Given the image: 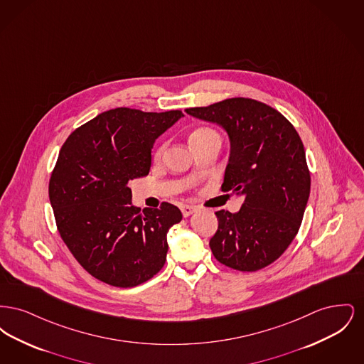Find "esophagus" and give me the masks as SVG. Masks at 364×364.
Instances as JSON below:
<instances>
[{
	"instance_id": "esophagus-1",
	"label": "esophagus",
	"mask_w": 364,
	"mask_h": 364,
	"mask_svg": "<svg viewBox=\"0 0 364 364\" xmlns=\"http://www.w3.org/2000/svg\"><path fill=\"white\" fill-rule=\"evenodd\" d=\"M195 211H196V208L190 206V205H184V206H181V213H183V215H184V217H190L191 214H193Z\"/></svg>"
}]
</instances>
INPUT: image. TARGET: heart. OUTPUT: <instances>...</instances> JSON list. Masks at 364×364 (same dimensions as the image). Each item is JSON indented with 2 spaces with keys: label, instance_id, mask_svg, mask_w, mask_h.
<instances>
[{
  "label": "heart",
  "instance_id": "obj_1",
  "mask_svg": "<svg viewBox=\"0 0 364 364\" xmlns=\"http://www.w3.org/2000/svg\"><path fill=\"white\" fill-rule=\"evenodd\" d=\"M215 135H217L215 131H213L210 128H198L190 135V144L198 143V141H200L203 139L210 138V136H215ZM165 147H166L165 143H162V144H159L156 147V150H154V159H159L161 156H164Z\"/></svg>",
  "mask_w": 364,
  "mask_h": 364
}]
</instances>
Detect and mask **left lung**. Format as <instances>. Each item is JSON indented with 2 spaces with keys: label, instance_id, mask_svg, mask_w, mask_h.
<instances>
[{
  "label": "left lung",
  "instance_id": "obj_1",
  "mask_svg": "<svg viewBox=\"0 0 364 364\" xmlns=\"http://www.w3.org/2000/svg\"><path fill=\"white\" fill-rule=\"evenodd\" d=\"M186 112L225 129L230 151L223 191L244 198L237 213H215L213 255L240 272L266 267L294 240L309 202L311 178L301 139L276 109L250 98Z\"/></svg>",
  "mask_w": 364,
  "mask_h": 364
}]
</instances>
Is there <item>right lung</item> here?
<instances>
[{
  "label": "right lung",
  "instance_id": "right-lung-1",
  "mask_svg": "<svg viewBox=\"0 0 364 364\" xmlns=\"http://www.w3.org/2000/svg\"><path fill=\"white\" fill-rule=\"evenodd\" d=\"M181 117L180 110L117 107L75 129L63 144L49 199L63 240L92 277L132 288L165 264L168 232L181 211L166 202L134 206L129 181L149 174L156 139Z\"/></svg>",
  "mask_w": 364,
  "mask_h": 364
}]
</instances>
